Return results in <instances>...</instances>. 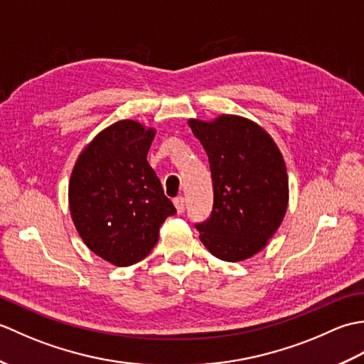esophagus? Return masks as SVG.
<instances>
[{"label":"esophagus","instance_id":"34e87169","mask_svg":"<svg viewBox=\"0 0 364 364\" xmlns=\"http://www.w3.org/2000/svg\"><path fill=\"white\" fill-rule=\"evenodd\" d=\"M173 203H175V208H176L178 214H183L184 213V198L183 197H176L173 200Z\"/></svg>","mask_w":364,"mask_h":364}]
</instances>
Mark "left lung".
<instances>
[{
  "instance_id": "obj_1",
  "label": "left lung",
  "mask_w": 364,
  "mask_h": 364,
  "mask_svg": "<svg viewBox=\"0 0 364 364\" xmlns=\"http://www.w3.org/2000/svg\"><path fill=\"white\" fill-rule=\"evenodd\" d=\"M210 161L214 203L196 223L200 241L215 258L236 262L259 252L288 208V175L280 150L257 123L220 115L189 120Z\"/></svg>"
}]
</instances>
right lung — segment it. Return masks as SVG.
Listing matches in <instances>:
<instances>
[{
	"label": "right lung",
	"instance_id": "1",
	"mask_svg": "<svg viewBox=\"0 0 364 364\" xmlns=\"http://www.w3.org/2000/svg\"><path fill=\"white\" fill-rule=\"evenodd\" d=\"M154 129L120 120L103 129L73 167L68 202L84 244L114 266L144 259L176 213L146 161Z\"/></svg>",
	"mask_w": 364,
	"mask_h": 364
}]
</instances>
